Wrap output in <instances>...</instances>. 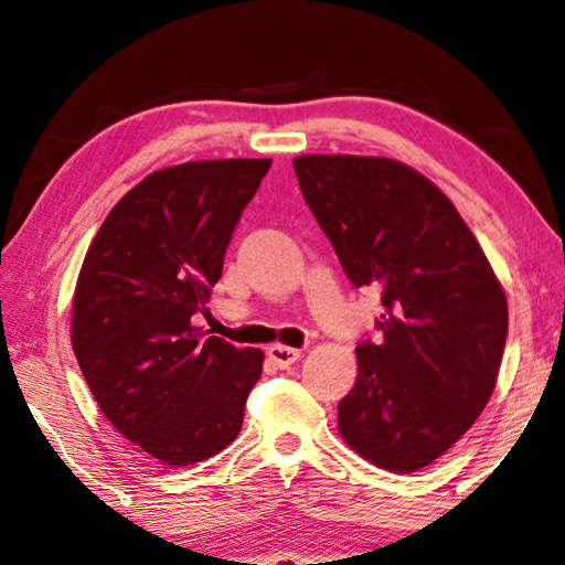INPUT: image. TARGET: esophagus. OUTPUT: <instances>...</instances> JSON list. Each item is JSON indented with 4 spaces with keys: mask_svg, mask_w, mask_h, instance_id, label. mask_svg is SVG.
<instances>
[{
    "mask_svg": "<svg viewBox=\"0 0 565 565\" xmlns=\"http://www.w3.org/2000/svg\"><path fill=\"white\" fill-rule=\"evenodd\" d=\"M267 354L279 369H289L291 364L298 362V359H301V350H294V347H284V344H271Z\"/></svg>",
    "mask_w": 565,
    "mask_h": 565,
    "instance_id": "34e87169",
    "label": "esophagus"
}]
</instances>
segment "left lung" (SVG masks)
Wrapping results in <instances>:
<instances>
[{
  "mask_svg": "<svg viewBox=\"0 0 565 565\" xmlns=\"http://www.w3.org/2000/svg\"><path fill=\"white\" fill-rule=\"evenodd\" d=\"M308 209L344 274L381 289V340L356 347L342 439L379 468L413 473L461 439L495 388L508 301L454 203L398 160L303 154Z\"/></svg>",
  "mask_w": 565,
  "mask_h": 565,
  "instance_id": "8db88e82",
  "label": "left lung"
}]
</instances>
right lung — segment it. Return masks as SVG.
<instances>
[{
  "label": "right lung",
  "mask_w": 565,
  "mask_h": 565,
  "mask_svg": "<svg viewBox=\"0 0 565 565\" xmlns=\"http://www.w3.org/2000/svg\"><path fill=\"white\" fill-rule=\"evenodd\" d=\"M271 160L167 167L106 215L72 298V350L109 423L167 466L223 451L243 427L262 350L194 326Z\"/></svg>",
  "instance_id": "right-lung-1"
}]
</instances>
